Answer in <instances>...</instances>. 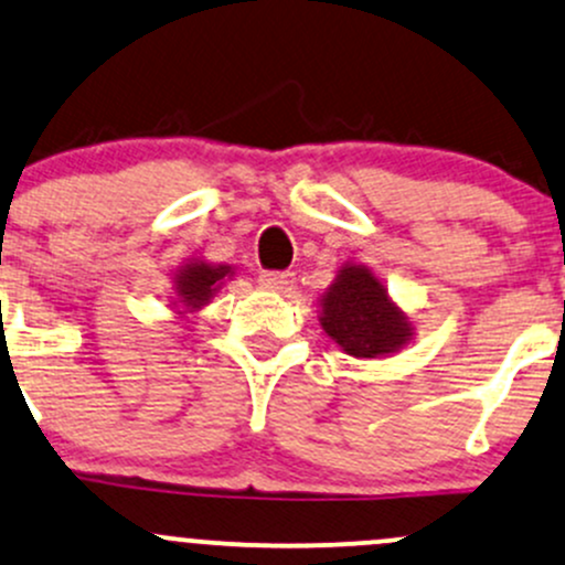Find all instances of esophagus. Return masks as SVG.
<instances>
[{"mask_svg": "<svg viewBox=\"0 0 565 565\" xmlns=\"http://www.w3.org/2000/svg\"><path fill=\"white\" fill-rule=\"evenodd\" d=\"M259 284L270 292H292L295 287V273H263L259 276Z\"/></svg>", "mask_w": 565, "mask_h": 565, "instance_id": "34e87169", "label": "esophagus"}]
</instances>
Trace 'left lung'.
I'll list each match as a JSON object with an SVG mask.
<instances>
[{"mask_svg":"<svg viewBox=\"0 0 565 565\" xmlns=\"http://www.w3.org/2000/svg\"><path fill=\"white\" fill-rule=\"evenodd\" d=\"M321 330L349 356L383 359L413 340L407 313L367 265L345 263L321 295Z\"/></svg>","mask_w":565,"mask_h":565,"instance_id":"8db88e82","label":"left lung"}]
</instances>
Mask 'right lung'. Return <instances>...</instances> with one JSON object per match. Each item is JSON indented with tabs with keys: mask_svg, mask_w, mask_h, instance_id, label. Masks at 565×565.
<instances>
[{
	"mask_svg": "<svg viewBox=\"0 0 565 565\" xmlns=\"http://www.w3.org/2000/svg\"><path fill=\"white\" fill-rule=\"evenodd\" d=\"M233 276L231 265H214L206 259H190L179 265L173 273V313L184 316L192 311H201L203 306L212 302V297L220 292L225 278Z\"/></svg>",
	"mask_w": 565,
	"mask_h": 565,
	"instance_id": "add662e5",
	"label": "right lung"
}]
</instances>
